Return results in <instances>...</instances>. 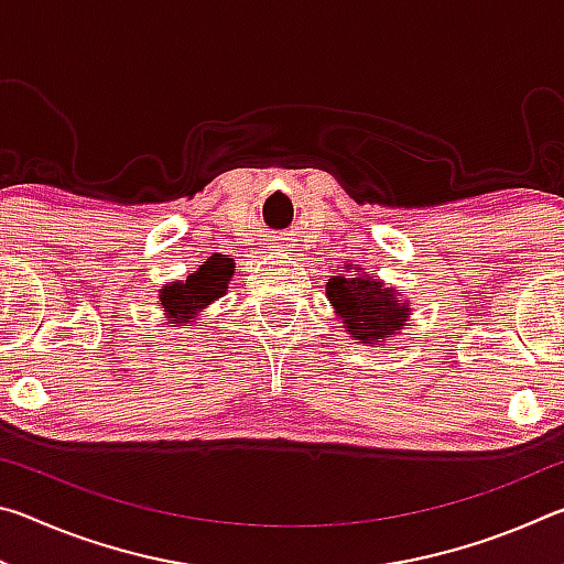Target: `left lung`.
<instances>
[{"mask_svg":"<svg viewBox=\"0 0 564 564\" xmlns=\"http://www.w3.org/2000/svg\"><path fill=\"white\" fill-rule=\"evenodd\" d=\"M326 295L343 321V328H348L350 338L358 343L383 346L400 333L410 316L408 301H400L395 289H386L383 281L366 275L360 269L348 273V279L346 275L328 279Z\"/></svg>","mask_w":564,"mask_h":564,"instance_id":"left-lung-1","label":"left lung"}]
</instances>
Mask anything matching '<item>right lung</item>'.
Listing matches in <instances>:
<instances>
[{
  "instance_id": "obj_1",
  "label": "right lung",
  "mask_w": 564,
  "mask_h": 564,
  "mask_svg": "<svg viewBox=\"0 0 564 564\" xmlns=\"http://www.w3.org/2000/svg\"><path fill=\"white\" fill-rule=\"evenodd\" d=\"M234 269L236 265L231 259H224V256L216 253L208 261H204V265L196 273H191L186 281L161 285L159 299L166 311V318L186 323L198 311L208 308V305L226 293Z\"/></svg>"
}]
</instances>
